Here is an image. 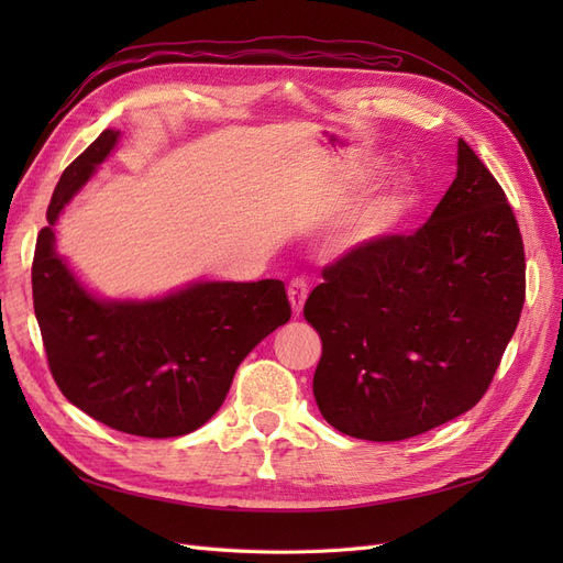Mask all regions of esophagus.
Here are the masks:
<instances>
[{
    "instance_id": "esophagus-1",
    "label": "esophagus",
    "mask_w": 563,
    "mask_h": 563,
    "mask_svg": "<svg viewBox=\"0 0 563 563\" xmlns=\"http://www.w3.org/2000/svg\"><path fill=\"white\" fill-rule=\"evenodd\" d=\"M308 294H310V286L305 279H294L291 284H288V300H291L294 314L302 312V305H305V300H308Z\"/></svg>"
}]
</instances>
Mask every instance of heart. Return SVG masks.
Here are the masks:
<instances>
[{"instance_id":"obj_1","label":"heart","mask_w":563,"mask_h":563,"mask_svg":"<svg viewBox=\"0 0 563 563\" xmlns=\"http://www.w3.org/2000/svg\"><path fill=\"white\" fill-rule=\"evenodd\" d=\"M420 201L416 180L408 174H397L387 178L378 192L368 197V201L356 213L352 223V240L360 244L378 242L385 236L401 230Z\"/></svg>"}]
</instances>
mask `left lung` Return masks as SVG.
<instances>
[{
  "label": "left lung",
  "instance_id": "left-lung-1",
  "mask_svg": "<svg viewBox=\"0 0 563 563\" xmlns=\"http://www.w3.org/2000/svg\"><path fill=\"white\" fill-rule=\"evenodd\" d=\"M321 275L302 310L323 345L314 399L338 432L368 441H401L470 411L526 294L517 218L463 139L428 223L356 246Z\"/></svg>",
  "mask_w": 563,
  "mask_h": 563
}]
</instances>
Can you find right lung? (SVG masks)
<instances>
[{
    "label": "right lung",
    "mask_w": 563,
    "mask_h": 563,
    "mask_svg": "<svg viewBox=\"0 0 563 563\" xmlns=\"http://www.w3.org/2000/svg\"><path fill=\"white\" fill-rule=\"evenodd\" d=\"M106 129L65 168L32 263V298L67 401L112 430L168 439L223 406L234 371L291 319L284 282L197 279L155 298H103L56 249V223L119 143Z\"/></svg>",
    "instance_id": "1"
}]
</instances>
